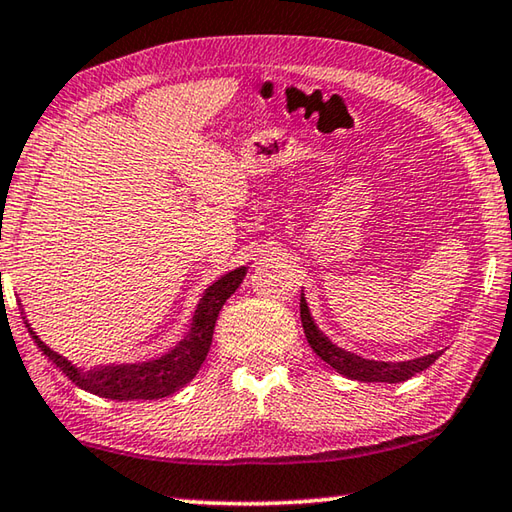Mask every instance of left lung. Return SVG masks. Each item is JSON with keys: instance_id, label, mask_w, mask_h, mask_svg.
Segmentation results:
<instances>
[{"instance_id": "obj_1", "label": "left lung", "mask_w": 512, "mask_h": 512, "mask_svg": "<svg viewBox=\"0 0 512 512\" xmlns=\"http://www.w3.org/2000/svg\"><path fill=\"white\" fill-rule=\"evenodd\" d=\"M300 318H302V329H305L307 343L311 345L320 359H323L327 366H332L339 375L354 379V381H384V384H400L418 375V372L427 370L433 361H436L443 352H431L424 354L420 359H409V361H375V359H363L359 354L348 352L334 345L327 336L316 327L314 318H311V311L307 307L305 293H300Z\"/></svg>"}]
</instances>
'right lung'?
I'll return each mask as SVG.
<instances>
[{
    "instance_id": "right-lung-1",
    "label": "right lung",
    "mask_w": 512,
    "mask_h": 512,
    "mask_svg": "<svg viewBox=\"0 0 512 512\" xmlns=\"http://www.w3.org/2000/svg\"><path fill=\"white\" fill-rule=\"evenodd\" d=\"M246 271V266H239L235 271L221 275L219 280H214L210 287L203 291L201 300H198L189 332L173 345L169 352L146 361L101 363V366L85 370L74 366V363L67 361L65 357H60V354L51 350L45 341H40V336L31 329L29 320H24V325H27L33 343L38 345V350L45 354L65 377L72 379V384L83 388V391L117 402L160 400V397L173 395L183 386H187L189 381L196 377V372L201 370L207 352H210L219 311L225 305V300H228L232 293L239 289V284L244 282Z\"/></svg>"
}]
</instances>
